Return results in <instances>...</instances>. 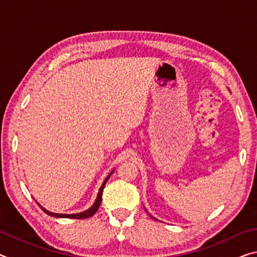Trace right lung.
Here are the masks:
<instances>
[{
    "mask_svg": "<svg viewBox=\"0 0 257 257\" xmlns=\"http://www.w3.org/2000/svg\"><path fill=\"white\" fill-rule=\"evenodd\" d=\"M112 172H113V171H112ZM112 172L110 173V175H108V176L106 177V179L104 180L103 185L101 186V188H99L98 195H97V198H96V201H95V203L93 204V206L90 207V208H88V210H87V211L80 212V213H75V214H59V213H53V212L47 211L46 208L43 207L40 203H37V202H36V203L38 204V206H40V207L42 208V210L46 213V214H49V215H51V216H54V217H68V219H87V217L93 216V215L95 214V213L97 212L99 205H101V202H102V194H103L104 186H105L106 181L108 180V178H110V176L112 175Z\"/></svg>",
    "mask_w": 257,
    "mask_h": 257,
    "instance_id": "obj_1",
    "label": "right lung"
}]
</instances>
